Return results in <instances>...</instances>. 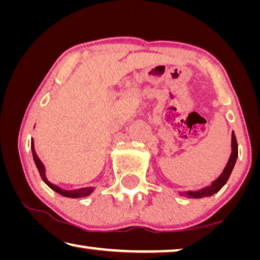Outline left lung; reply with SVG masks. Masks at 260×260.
I'll list each match as a JSON object with an SVG mask.
<instances>
[{
	"mask_svg": "<svg viewBox=\"0 0 260 260\" xmlns=\"http://www.w3.org/2000/svg\"><path fill=\"white\" fill-rule=\"evenodd\" d=\"M238 156V146H237V141H236V137H235L234 132L232 134V155H230L228 163L224 168V170L222 171V174L219 176V178L216 180H214L212 183L211 186H206L204 188L199 189V191H187L184 193H180V196H184L186 198H206V197H211L214 193H217L220 189L223 187V185L226 183V180L229 179L230 174H232L233 169L235 167V163H236Z\"/></svg>",
	"mask_w": 260,
	"mask_h": 260,
	"instance_id": "left-lung-1",
	"label": "left lung"
}]
</instances>
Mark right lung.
Returning <instances> with one entry per match:
<instances>
[{"label":"right lung","instance_id":"right-lung-1","mask_svg":"<svg viewBox=\"0 0 260 260\" xmlns=\"http://www.w3.org/2000/svg\"><path fill=\"white\" fill-rule=\"evenodd\" d=\"M31 149H32V155H34V160L36 163V167H37V169H38L41 179H43L44 183L47 184L48 186L53 189V191H55L56 193H59V194L67 197V198H84V197H88L89 194H91L93 191V187H82V188H77V189H69V191H67V189H62L61 187L56 186V185L52 184L51 182H48L46 178V175H45L44 164L36 154L34 140H31Z\"/></svg>","mask_w":260,"mask_h":260}]
</instances>
